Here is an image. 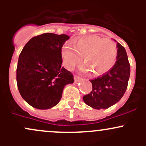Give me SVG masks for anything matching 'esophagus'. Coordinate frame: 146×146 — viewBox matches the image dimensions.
Returning a JSON list of instances; mask_svg holds the SVG:
<instances>
[{"mask_svg":"<svg viewBox=\"0 0 146 146\" xmlns=\"http://www.w3.org/2000/svg\"><path fill=\"white\" fill-rule=\"evenodd\" d=\"M74 80L76 82H79L80 80V78L78 77V76H74Z\"/></svg>","mask_w":146,"mask_h":146,"instance_id":"34e87169","label":"esophagus"}]
</instances>
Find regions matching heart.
<instances>
[{
	"instance_id": "heart-1",
	"label": "heart",
	"mask_w": 146,
	"mask_h": 146,
	"mask_svg": "<svg viewBox=\"0 0 146 146\" xmlns=\"http://www.w3.org/2000/svg\"><path fill=\"white\" fill-rule=\"evenodd\" d=\"M64 64L69 70H72L83 61L80 70L84 73L91 71L94 76H101L112 68L117 56L115 43L110 39H103L97 36L80 38L74 43L65 45L61 50Z\"/></svg>"
}]
</instances>
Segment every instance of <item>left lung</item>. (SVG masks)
<instances>
[{
  "label": "left lung",
  "instance_id": "left-lung-1",
  "mask_svg": "<svg viewBox=\"0 0 146 146\" xmlns=\"http://www.w3.org/2000/svg\"><path fill=\"white\" fill-rule=\"evenodd\" d=\"M117 42V56L114 66L101 77L90 80L92 90L83 97L84 102L95 110H105L121 99L127 88L130 64L124 47Z\"/></svg>",
  "mask_w": 146,
  "mask_h": 146
}]
</instances>
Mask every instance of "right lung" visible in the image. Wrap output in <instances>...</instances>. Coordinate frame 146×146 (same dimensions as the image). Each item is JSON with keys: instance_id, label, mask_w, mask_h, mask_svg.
Listing matches in <instances>:
<instances>
[{"instance_id": "1", "label": "right lung", "mask_w": 146, "mask_h": 146, "mask_svg": "<svg viewBox=\"0 0 146 146\" xmlns=\"http://www.w3.org/2000/svg\"><path fill=\"white\" fill-rule=\"evenodd\" d=\"M70 36L44 33L32 38L22 50L17 67V84L22 98L38 110L58 104L64 87L73 76L61 66V48Z\"/></svg>"}]
</instances>
